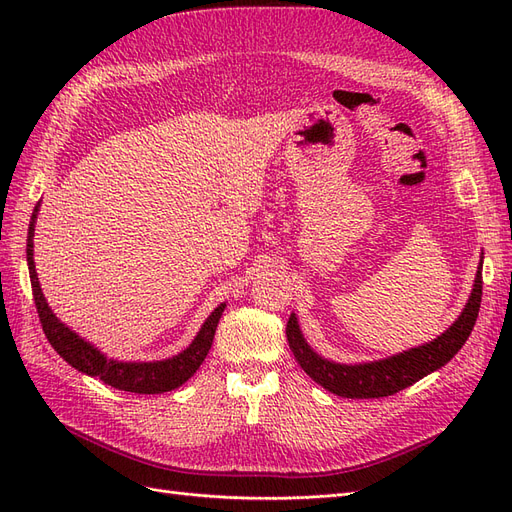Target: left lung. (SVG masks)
Returning a JSON list of instances; mask_svg holds the SVG:
<instances>
[{
	"instance_id": "8db88e82",
	"label": "left lung",
	"mask_w": 512,
	"mask_h": 512,
	"mask_svg": "<svg viewBox=\"0 0 512 512\" xmlns=\"http://www.w3.org/2000/svg\"><path fill=\"white\" fill-rule=\"evenodd\" d=\"M480 271H483V256H480V265L466 307L461 309L459 318L451 327L433 339V342L386 356V359L380 361L354 365L335 363L314 352V348L307 344V339L301 333L297 316L290 314L286 324L290 350L305 374L333 395L348 399L395 395L425 378L431 371L444 367L463 348V344L468 342L474 322L478 318L480 297H483V273Z\"/></svg>"
}]
</instances>
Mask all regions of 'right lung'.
<instances>
[{
  "mask_svg": "<svg viewBox=\"0 0 512 512\" xmlns=\"http://www.w3.org/2000/svg\"><path fill=\"white\" fill-rule=\"evenodd\" d=\"M38 211H40V203L32 213V222H29V232H27L29 280H32L34 301L42 322V331L61 359H64L68 365H72L74 369L83 371L87 376L100 378L104 384L113 386V389L130 391L138 395L166 393V391L179 389L183 382H188L196 374V369L205 361L226 303H220L215 307L211 316L203 322L198 335L192 339V344L185 350H181L179 354L170 356V359L138 361V363L108 359V356L102 354L94 344H89L87 339H83L79 333H74L68 324L61 322L44 299L40 282H38V273H36V262H34V230H36Z\"/></svg>",
  "mask_w": 512,
  "mask_h": 512,
  "instance_id": "obj_1",
  "label": "right lung"
}]
</instances>
